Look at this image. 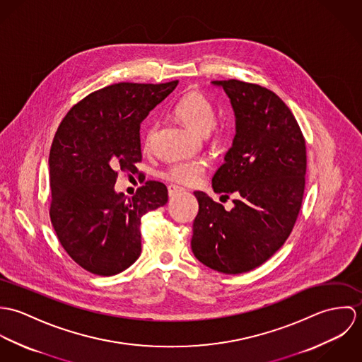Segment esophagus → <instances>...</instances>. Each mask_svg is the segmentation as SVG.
Here are the masks:
<instances>
[{
    "label": "esophagus",
    "instance_id": "obj_1",
    "mask_svg": "<svg viewBox=\"0 0 362 362\" xmlns=\"http://www.w3.org/2000/svg\"><path fill=\"white\" fill-rule=\"evenodd\" d=\"M182 191H184V188H181L178 185H168V195L170 197H174V195H177V194H180Z\"/></svg>",
    "mask_w": 362,
    "mask_h": 362
}]
</instances>
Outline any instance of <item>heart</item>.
I'll return each mask as SVG.
<instances>
[{
	"label": "heart",
	"instance_id": "b5f03b06",
	"mask_svg": "<svg viewBox=\"0 0 362 362\" xmlns=\"http://www.w3.org/2000/svg\"><path fill=\"white\" fill-rule=\"evenodd\" d=\"M174 114L191 129L204 134L214 145H223L230 139L231 127L227 122L214 121L216 110L206 96L198 90L188 92L184 95L174 107ZM157 125L151 124L146 128L144 146L151 149L155 142ZM207 161L205 158H189L171 163L163 173L164 178L171 182L181 185L197 184L206 171Z\"/></svg>",
	"mask_w": 362,
	"mask_h": 362
}]
</instances>
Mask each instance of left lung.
<instances>
[{"label": "left lung", "mask_w": 362, "mask_h": 362, "mask_svg": "<svg viewBox=\"0 0 362 362\" xmlns=\"http://www.w3.org/2000/svg\"><path fill=\"white\" fill-rule=\"evenodd\" d=\"M235 115V136L211 187L234 207L226 210L195 191L199 211L191 248L207 267L250 272L281 248L297 221L305 188L307 149L300 125L272 90L237 79L213 81Z\"/></svg>", "instance_id": "8db88e82"}]
</instances>
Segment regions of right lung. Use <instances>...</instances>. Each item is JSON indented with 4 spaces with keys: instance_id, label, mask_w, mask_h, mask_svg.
Masks as SVG:
<instances>
[{
    "instance_id": "add662e5",
    "label": "right lung",
    "mask_w": 362,
    "mask_h": 362,
    "mask_svg": "<svg viewBox=\"0 0 362 362\" xmlns=\"http://www.w3.org/2000/svg\"><path fill=\"white\" fill-rule=\"evenodd\" d=\"M178 85L114 83L75 104L50 149V218L85 270L114 276L141 255V217L168 201L163 182L146 181L132 198L117 194L118 171L138 173L141 124Z\"/></svg>"
}]
</instances>
